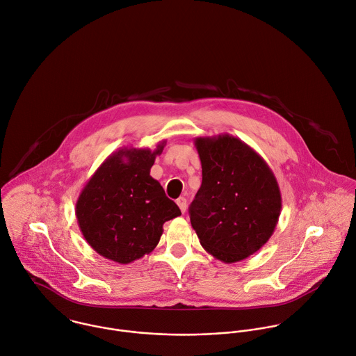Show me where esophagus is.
Returning <instances> with one entry per match:
<instances>
[{
    "label": "esophagus",
    "instance_id": "34e87169",
    "mask_svg": "<svg viewBox=\"0 0 356 356\" xmlns=\"http://www.w3.org/2000/svg\"><path fill=\"white\" fill-rule=\"evenodd\" d=\"M177 205H179V208H180V211H181V213H184L186 211H187V200L186 198H179L177 200Z\"/></svg>",
    "mask_w": 356,
    "mask_h": 356
}]
</instances>
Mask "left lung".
<instances>
[{
    "mask_svg": "<svg viewBox=\"0 0 356 356\" xmlns=\"http://www.w3.org/2000/svg\"><path fill=\"white\" fill-rule=\"evenodd\" d=\"M202 184L190 220L202 248L232 264L261 249L282 209L277 177L250 145L228 134L195 138Z\"/></svg>",
    "mask_w": 356,
    "mask_h": 356,
    "instance_id": "1",
    "label": "left lung"
}]
</instances>
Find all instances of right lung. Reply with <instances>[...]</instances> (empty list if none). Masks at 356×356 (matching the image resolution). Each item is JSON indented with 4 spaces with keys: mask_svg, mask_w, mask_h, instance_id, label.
I'll return each mask as SVG.
<instances>
[{
    "mask_svg": "<svg viewBox=\"0 0 356 356\" xmlns=\"http://www.w3.org/2000/svg\"><path fill=\"white\" fill-rule=\"evenodd\" d=\"M154 149L122 147L104 159L83 186L75 216L90 248L111 261L129 264L151 253L163 232V222L181 212L149 176Z\"/></svg>",
    "mask_w": 356,
    "mask_h": 356,
    "instance_id": "add662e5",
    "label": "right lung"
}]
</instances>
